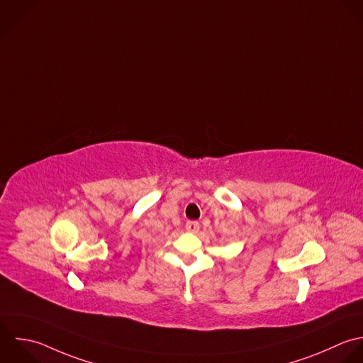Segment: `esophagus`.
<instances>
[{
	"label": "esophagus",
	"mask_w": 363,
	"mask_h": 363,
	"mask_svg": "<svg viewBox=\"0 0 363 363\" xmlns=\"http://www.w3.org/2000/svg\"><path fill=\"white\" fill-rule=\"evenodd\" d=\"M185 229H186L188 232H191V233H196V232L199 230V223H198L196 220H188V222L185 223Z\"/></svg>",
	"instance_id": "1"
}]
</instances>
